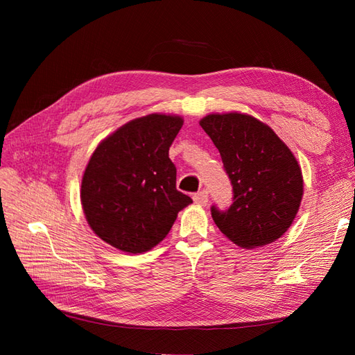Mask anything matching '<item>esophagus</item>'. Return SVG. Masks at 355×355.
I'll use <instances>...</instances> for the list:
<instances>
[{
  "instance_id": "1",
  "label": "esophagus",
  "mask_w": 355,
  "mask_h": 355,
  "mask_svg": "<svg viewBox=\"0 0 355 355\" xmlns=\"http://www.w3.org/2000/svg\"><path fill=\"white\" fill-rule=\"evenodd\" d=\"M194 202L198 204V206H206V204L209 202V192L207 191H200L197 192V194H194Z\"/></svg>"
}]
</instances>
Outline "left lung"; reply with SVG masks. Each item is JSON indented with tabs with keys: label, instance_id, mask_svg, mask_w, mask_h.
<instances>
[{
	"label": "left lung",
	"instance_id": "left-lung-1",
	"mask_svg": "<svg viewBox=\"0 0 355 355\" xmlns=\"http://www.w3.org/2000/svg\"><path fill=\"white\" fill-rule=\"evenodd\" d=\"M200 125L219 149L234 192L228 210L211 206L220 232L243 249L280 239L304 196L302 171L292 151L270 125L247 114H209Z\"/></svg>",
	"mask_w": 355,
	"mask_h": 355
}]
</instances>
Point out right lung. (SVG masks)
<instances>
[{
	"label": "right lung",
	"mask_w": 355,
	"mask_h": 355,
	"mask_svg": "<svg viewBox=\"0 0 355 355\" xmlns=\"http://www.w3.org/2000/svg\"><path fill=\"white\" fill-rule=\"evenodd\" d=\"M184 120L149 114L128 121L94 149L81 180L83 210L93 232L127 253L151 250L192 202L176 189L168 158Z\"/></svg>",
	"instance_id": "right-lung-1"
}]
</instances>
